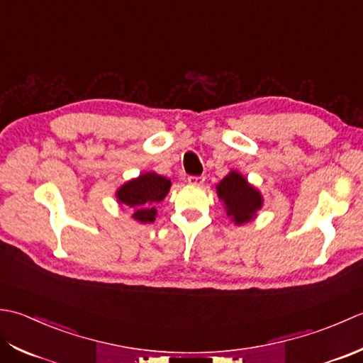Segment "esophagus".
Wrapping results in <instances>:
<instances>
[{"label":"esophagus","instance_id":"obj_1","mask_svg":"<svg viewBox=\"0 0 363 363\" xmlns=\"http://www.w3.org/2000/svg\"><path fill=\"white\" fill-rule=\"evenodd\" d=\"M205 182V177L203 175H189L188 177V183L189 184H202Z\"/></svg>","mask_w":363,"mask_h":363}]
</instances>
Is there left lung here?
Listing matches in <instances>:
<instances>
[{"label": "left lung", "instance_id": "8db88e82", "mask_svg": "<svg viewBox=\"0 0 363 363\" xmlns=\"http://www.w3.org/2000/svg\"><path fill=\"white\" fill-rule=\"evenodd\" d=\"M218 194L225 202L227 214L233 216L236 224L249 223L262 206V196L238 172L228 174L218 184Z\"/></svg>", "mask_w": 363, "mask_h": 363}]
</instances>
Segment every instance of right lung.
<instances>
[{
    "label": "right lung",
    "mask_w": 363,
    "mask_h": 363,
    "mask_svg": "<svg viewBox=\"0 0 363 363\" xmlns=\"http://www.w3.org/2000/svg\"><path fill=\"white\" fill-rule=\"evenodd\" d=\"M171 188V182L157 174H144L125 183L117 192L122 203L133 210V218L143 224L153 223L157 216L155 203L161 202Z\"/></svg>",
    "instance_id": "right-lung-1"
}]
</instances>
